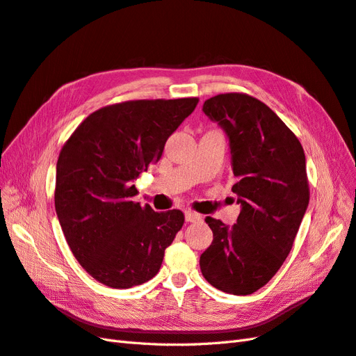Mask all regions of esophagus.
Listing matches in <instances>:
<instances>
[{
  "label": "esophagus",
  "mask_w": 356,
  "mask_h": 356,
  "mask_svg": "<svg viewBox=\"0 0 356 356\" xmlns=\"http://www.w3.org/2000/svg\"><path fill=\"white\" fill-rule=\"evenodd\" d=\"M202 220V215L197 212H193V211H186V221L188 222H196Z\"/></svg>",
  "instance_id": "obj_1"
}]
</instances>
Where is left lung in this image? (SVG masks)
Instances as JSON below:
<instances>
[{
    "label": "left lung",
    "instance_id": "1",
    "mask_svg": "<svg viewBox=\"0 0 356 356\" xmlns=\"http://www.w3.org/2000/svg\"><path fill=\"white\" fill-rule=\"evenodd\" d=\"M203 113L229 138L232 191L242 209L232 227L204 218L213 241L200 270L217 289L248 296L270 281L293 248L309 204L306 157L288 126L250 95H217Z\"/></svg>",
    "mask_w": 356,
    "mask_h": 356
}]
</instances>
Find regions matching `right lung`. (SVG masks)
<instances>
[{"label":"right lung","instance_id":"right-lung-1","mask_svg":"<svg viewBox=\"0 0 356 356\" xmlns=\"http://www.w3.org/2000/svg\"><path fill=\"white\" fill-rule=\"evenodd\" d=\"M197 98L139 99L104 106L75 129L56 165L55 208L74 257L96 281L132 288L154 277L184 224L179 209L134 202L132 184L157 163Z\"/></svg>","mask_w":356,"mask_h":356}]
</instances>
